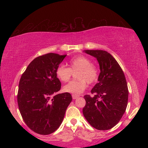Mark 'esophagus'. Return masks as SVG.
<instances>
[{
	"label": "esophagus",
	"instance_id": "34e87169",
	"mask_svg": "<svg viewBox=\"0 0 148 148\" xmlns=\"http://www.w3.org/2000/svg\"><path fill=\"white\" fill-rule=\"evenodd\" d=\"M77 97H79V95H72V98L73 99H76Z\"/></svg>",
	"mask_w": 148,
	"mask_h": 148
}]
</instances>
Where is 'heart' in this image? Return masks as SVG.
I'll list each match as a JSON object with an SVG mask.
<instances>
[{
    "instance_id": "1",
    "label": "heart",
    "mask_w": 148,
    "mask_h": 148,
    "mask_svg": "<svg viewBox=\"0 0 148 148\" xmlns=\"http://www.w3.org/2000/svg\"><path fill=\"white\" fill-rule=\"evenodd\" d=\"M78 80L72 81L64 86V92L79 94L89 84L95 83L98 79L99 72L95 65L92 64L90 60L85 56L74 58L69 61V68L64 64H60L56 70L57 78L62 82H67L72 77L73 72H76Z\"/></svg>"
}]
</instances>
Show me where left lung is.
<instances>
[{"mask_svg": "<svg viewBox=\"0 0 148 148\" xmlns=\"http://www.w3.org/2000/svg\"><path fill=\"white\" fill-rule=\"evenodd\" d=\"M95 57L100 67L98 83L92 89V95H86L83 108L85 118L98 130H111L121 120L126 111L129 90L121 67L109 53L87 50Z\"/></svg>", "mask_w": 148, "mask_h": 148, "instance_id": "1", "label": "left lung"}]
</instances>
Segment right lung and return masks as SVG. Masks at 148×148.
Listing matches in <instances>:
<instances>
[{
  "mask_svg": "<svg viewBox=\"0 0 148 148\" xmlns=\"http://www.w3.org/2000/svg\"><path fill=\"white\" fill-rule=\"evenodd\" d=\"M66 56L49 53L35 58L20 79L18 109L27 126L37 134L49 135L57 130L72 100L69 92L56 94L61 83L56 70Z\"/></svg>",
  "mask_w": 148,
  "mask_h": 148,
  "instance_id": "obj_1",
  "label": "right lung"
}]
</instances>
